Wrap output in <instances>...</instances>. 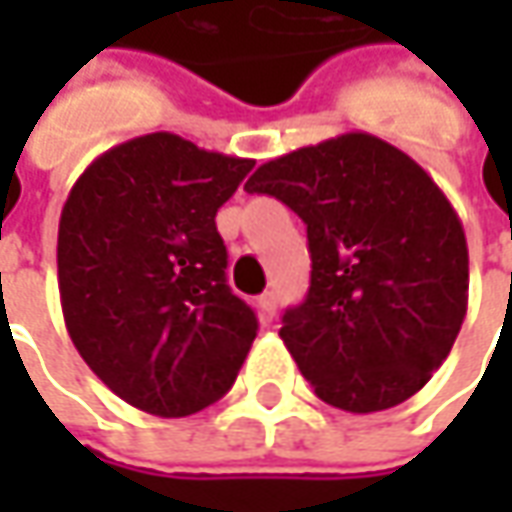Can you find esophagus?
<instances>
[{"label": "esophagus", "mask_w": 512, "mask_h": 512, "mask_svg": "<svg viewBox=\"0 0 512 512\" xmlns=\"http://www.w3.org/2000/svg\"><path fill=\"white\" fill-rule=\"evenodd\" d=\"M259 307H262V313H265L267 319H273L276 316V307H279V299H276V293L273 290H267L259 296Z\"/></svg>", "instance_id": "1"}]
</instances>
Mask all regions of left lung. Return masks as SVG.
Masks as SVG:
<instances>
[{
    "label": "left lung",
    "mask_w": 512,
    "mask_h": 512,
    "mask_svg": "<svg viewBox=\"0 0 512 512\" xmlns=\"http://www.w3.org/2000/svg\"><path fill=\"white\" fill-rule=\"evenodd\" d=\"M245 190L307 225L310 290L279 336L316 396L376 413L419 393L467 313V239L442 187L356 130L270 159Z\"/></svg>",
    "instance_id": "1"
}]
</instances>
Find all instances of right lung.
<instances>
[{
    "mask_svg": "<svg viewBox=\"0 0 512 512\" xmlns=\"http://www.w3.org/2000/svg\"><path fill=\"white\" fill-rule=\"evenodd\" d=\"M253 159L148 133L105 150L59 219V299L88 367L133 407L179 419L219 402L256 339L227 287L216 210Z\"/></svg>",
    "mask_w": 512,
    "mask_h": 512,
    "instance_id": "1",
    "label": "right lung"
}]
</instances>
